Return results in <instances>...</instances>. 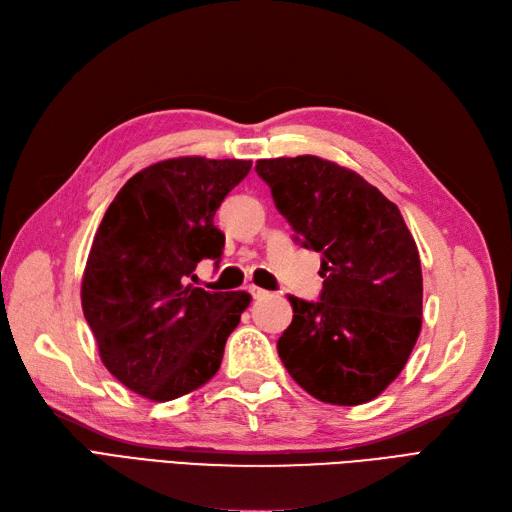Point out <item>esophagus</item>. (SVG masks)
Instances as JSON below:
<instances>
[{
    "label": "esophagus",
    "mask_w": 512,
    "mask_h": 512,
    "mask_svg": "<svg viewBox=\"0 0 512 512\" xmlns=\"http://www.w3.org/2000/svg\"><path fill=\"white\" fill-rule=\"evenodd\" d=\"M249 293L253 295V300H261V298H266V295H268V291H266V289L255 287V285H251V287H249Z\"/></svg>",
    "instance_id": "esophagus-1"
}]
</instances>
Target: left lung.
Listing matches in <instances>:
<instances>
[{"instance_id": "left-lung-1", "label": "left lung", "mask_w": 512, "mask_h": 512, "mask_svg": "<svg viewBox=\"0 0 512 512\" xmlns=\"http://www.w3.org/2000/svg\"><path fill=\"white\" fill-rule=\"evenodd\" d=\"M295 240L321 253L317 302L289 295L278 357L312 398L357 406L381 395L421 332L419 251L393 202L357 172L315 155L259 159Z\"/></svg>"}]
</instances>
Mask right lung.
I'll list each match as a JSON object with an SVG mask.
<instances>
[{"label": "right lung", "instance_id": "obj_1", "mask_svg": "<svg viewBox=\"0 0 512 512\" xmlns=\"http://www.w3.org/2000/svg\"><path fill=\"white\" fill-rule=\"evenodd\" d=\"M251 161L176 157L131 176L93 238L82 312L108 372L153 402L217 374L225 342L249 308L246 291L193 287L202 259L223 255L214 212Z\"/></svg>", "mask_w": 512, "mask_h": 512}]
</instances>
